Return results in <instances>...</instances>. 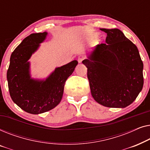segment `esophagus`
Segmentation results:
<instances>
[{
    "mask_svg": "<svg viewBox=\"0 0 150 150\" xmlns=\"http://www.w3.org/2000/svg\"><path fill=\"white\" fill-rule=\"evenodd\" d=\"M84 59H85V57L79 56V58H78V61H79V63H82V61H83Z\"/></svg>",
    "mask_w": 150,
    "mask_h": 150,
    "instance_id": "1",
    "label": "esophagus"
}]
</instances>
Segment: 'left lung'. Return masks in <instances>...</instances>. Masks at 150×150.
<instances>
[{
	"label": "left lung",
	"mask_w": 150,
	"mask_h": 150,
	"mask_svg": "<svg viewBox=\"0 0 150 150\" xmlns=\"http://www.w3.org/2000/svg\"><path fill=\"white\" fill-rule=\"evenodd\" d=\"M107 34L83 63L87 68L91 95L98 103L125 108L143 89V63L138 48L118 28H100Z\"/></svg>",
	"instance_id": "left-lung-1"
}]
</instances>
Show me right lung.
Wrapping results in <instances>:
<instances>
[{
  "label": "right lung",
  "instance_id": "right-lung-1",
  "mask_svg": "<svg viewBox=\"0 0 150 150\" xmlns=\"http://www.w3.org/2000/svg\"><path fill=\"white\" fill-rule=\"evenodd\" d=\"M47 35V32L30 34L18 45L10 57L7 73L10 96L14 103L30 114L47 112L60 103L65 81L78 64V61L74 60L57 67L46 80L30 78L28 61Z\"/></svg>",
  "mask_w": 150,
  "mask_h": 150
}]
</instances>
